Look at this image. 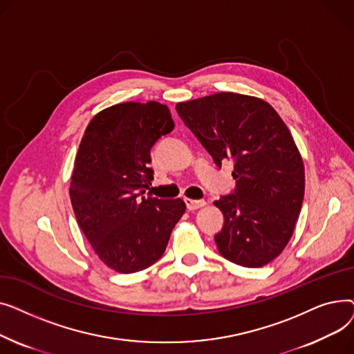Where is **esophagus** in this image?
Segmentation results:
<instances>
[{"instance_id":"34e87169","label":"esophagus","mask_w":354,"mask_h":354,"mask_svg":"<svg viewBox=\"0 0 354 354\" xmlns=\"http://www.w3.org/2000/svg\"><path fill=\"white\" fill-rule=\"evenodd\" d=\"M185 203H187V208L189 211H195V209H199L202 208L203 205H205V201L203 199H191V198H185Z\"/></svg>"}]
</instances>
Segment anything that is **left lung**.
Listing matches in <instances>:
<instances>
[{
    "label": "left lung",
    "instance_id": "1",
    "mask_svg": "<svg viewBox=\"0 0 354 354\" xmlns=\"http://www.w3.org/2000/svg\"><path fill=\"white\" fill-rule=\"evenodd\" d=\"M214 162H234L232 194L214 202L224 214L219 254L248 268L283 252L304 199V165L288 127L263 99L222 91L176 104Z\"/></svg>",
    "mask_w": 354,
    "mask_h": 354
}]
</instances>
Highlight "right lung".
<instances>
[{
	"mask_svg": "<svg viewBox=\"0 0 354 354\" xmlns=\"http://www.w3.org/2000/svg\"><path fill=\"white\" fill-rule=\"evenodd\" d=\"M175 127L158 102L110 106L86 127L70 180L74 215L90 245L111 270L142 271L163 255L187 205L146 195L156 140Z\"/></svg>",
	"mask_w": 354,
	"mask_h": 354,
	"instance_id": "1",
	"label": "right lung"
}]
</instances>
